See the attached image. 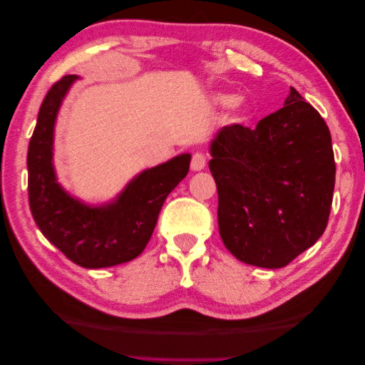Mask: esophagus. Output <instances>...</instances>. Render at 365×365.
<instances>
[{
	"label": "esophagus",
	"mask_w": 365,
	"mask_h": 365,
	"mask_svg": "<svg viewBox=\"0 0 365 365\" xmlns=\"http://www.w3.org/2000/svg\"><path fill=\"white\" fill-rule=\"evenodd\" d=\"M205 163H207V160H205L204 153L202 152H196V153H193V157H192L190 168L195 172H200V170H202L205 168Z\"/></svg>",
	"instance_id": "esophagus-1"
}]
</instances>
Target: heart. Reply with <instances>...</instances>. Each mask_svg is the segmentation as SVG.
Listing matches in <instances>:
<instances>
[{
	"instance_id": "b5f03b06",
	"label": "heart",
	"mask_w": 365,
	"mask_h": 365,
	"mask_svg": "<svg viewBox=\"0 0 365 365\" xmlns=\"http://www.w3.org/2000/svg\"><path fill=\"white\" fill-rule=\"evenodd\" d=\"M235 106V114H233V121L235 123H244V121H247L251 115V109L247 103H244L242 101H235L233 96H228V94H217L215 96V102L217 105H222V106H227V105H231L232 102Z\"/></svg>"
}]
</instances>
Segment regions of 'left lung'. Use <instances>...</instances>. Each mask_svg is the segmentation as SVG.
<instances>
[{
	"instance_id": "obj_1",
	"label": "left lung",
	"mask_w": 365,
	"mask_h": 365,
	"mask_svg": "<svg viewBox=\"0 0 365 365\" xmlns=\"http://www.w3.org/2000/svg\"><path fill=\"white\" fill-rule=\"evenodd\" d=\"M210 153L219 233L236 259L283 268L322 237L335 187L332 138L295 88L256 129L224 126Z\"/></svg>"
}]
</instances>
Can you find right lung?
Returning <instances> with one entry per match:
<instances>
[{
    "label": "right lung",
    "mask_w": 365,
    "mask_h": 365,
    "mask_svg": "<svg viewBox=\"0 0 365 365\" xmlns=\"http://www.w3.org/2000/svg\"><path fill=\"white\" fill-rule=\"evenodd\" d=\"M77 76H63L41 105L29 143V202L51 244L83 268H108L138 257L157 225L165 197L190 168V153L143 170L115 201L90 207L65 192L53 168V132L65 94Z\"/></svg>",
    "instance_id": "1"
}]
</instances>
